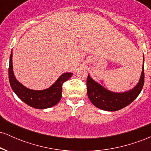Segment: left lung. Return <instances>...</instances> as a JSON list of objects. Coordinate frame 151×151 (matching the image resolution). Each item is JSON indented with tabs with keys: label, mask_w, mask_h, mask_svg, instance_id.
I'll return each mask as SVG.
<instances>
[{
	"label": "left lung",
	"mask_w": 151,
	"mask_h": 151,
	"mask_svg": "<svg viewBox=\"0 0 151 151\" xmlns=\"http://www.w3.org/2000/svg\"><path fill=\"white\" fill-rule=\"evenodd\" d=\"M139 81L132 89L124 92H114L106 89L88 74L86 80L87 95L91 103L97 108L108 111H116L129 105L141 93L144 84V55Z\"/></svg>",
	"instance_id": "left-lung-1"
}]
</instances>
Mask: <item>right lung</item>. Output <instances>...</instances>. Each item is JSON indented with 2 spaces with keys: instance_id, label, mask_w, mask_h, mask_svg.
Returning a JSON list of instances; mask_svg holds the SVG:
<instances>
[{
  "instance_id": "obj_1",
  "label": "right lung",
  "mask_w": 151,
  "mask_h": 151,
  "mask_svg": "<svg viewBox=\"0 0 151 151\" xmlns=\"http://www.w3.org/2000/svg\"><path fill=\"white\" fill-rule=\"evenodd\" d=\"M73 75L72 72L63 73L49 88L34 90L27 88L15 77L13 67V51H11L8 69V77L10 86L19 99L26 104L33 108L44 109L55 106L62 98V84Z\"/></svg>"
}]
</instances>
